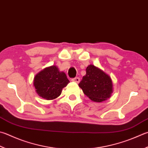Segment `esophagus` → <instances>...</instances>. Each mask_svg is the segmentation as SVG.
Segmentation results:
<instances>
[{"label":"esophagus","instance_id":"obj_1","mask_svg":"<svg viewBox=\"0 0 148 148\" xmlns=\"http://www.w3.org/2000/svg\"><path fill=\"white\" fill-rule=\"evenodd\" d=\"M80 78L79 77H75L74 79H71V81L75 82H77V83H79L80 82Z\"/></svg>","mask_w":148,"mask_h":148}]
</instances>
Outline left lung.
I'll use <instances>...</instances> for the list:
<instances>
[{
    "mask_svg": "<svg viewBox=\"0 0 148 148\" xmlns=\"http://www.w3.org/2000/svg\"><path fill=\"white\" fill-rule=\"evenodd\" d=\"M84 93L92 101L101 102L110 99L113 93V82L110 75L98 67L90 64L79 84Z\"/></svg>",
    "mask_w": 148,
    "mask_h": 148,
    "instance_id": "1",
    "label": "left lung"
}]
</instances>
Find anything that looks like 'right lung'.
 Returning a JSON list of instances; mask_svg holds the SVG:
<instances>
[{
	"mask_svg": "<svg viewBox=\"0 0 148 148\" xmlns=\"http://www.w3.org/2000/svg\"><path fill=\"white\" fill-rule=\"evenodd\" d=\"M69 82L66 75L57 66L47 67L35 75L33 86L36 93L46 100H53L60 95L62 89Z\"/></svg>",
	"mask_w": 148,
	"mask_h": 148,
	"instance_id": "add662e5",
	"label": "right lung"
}]
</instances>
